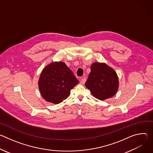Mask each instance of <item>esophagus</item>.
<instances>
[{"label":"esophagus","instance_id":"34e87169","mask_svg":"<svg viewBox=\"0 0 153 153\" xmlns=\"http://www.w3.org/2000/svg\"><path fill=\"white\" fill-rule=\"evenodd\" d=\"M85 82H86V78H85V77L82 78V79H80V82L81 84H84V83H85Z\"/></svg>","mask_w":153,"mask_h":153}]
</instances>
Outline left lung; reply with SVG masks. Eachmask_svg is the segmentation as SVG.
Instances as JSON below:
<instances>
[{
    "label": "left lung",
    "mask_w": 153,
    "mask_h": 153,
    "mask_svg": "<svg viewBox=\"0 0 153 153\" xmlns=\"http://www.w3.org/2000/svg\"><path fill=\"white\" fill-rule=\"evenodd\" d=\"M85 86L97 99L103 100L113 97L119 87V79L115 71L105 63H94Z\"/></svg>",
    "instance_id": "1"
}]
</instances>
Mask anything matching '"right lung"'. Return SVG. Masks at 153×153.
Returning <instances> with one entry per match:
<instances>
[{"instance_id": "add662e5", "label": "right lung", "mask_w": 153, "mask_h": 153, "mask_svg": "<svg viewBox=\"0 0 153 153\" xmlns=\"http://www.w3.org/2000/svg\"><path fill=\"white\" fill-rule=\"evenodd\" d=\"M79 83L64 62H53L43 70L39 80L40 93L47 102L58 104L66 99Z\"/></svg>"}]
</instances>
